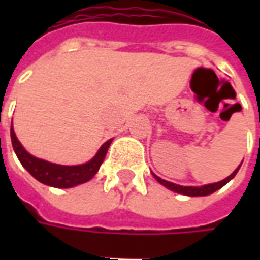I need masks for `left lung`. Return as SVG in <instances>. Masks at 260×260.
Returning a JSON list of instances; mask_svg holds the SVG:
<instances>
[{
	"label": "left lung",
	"instance_id": "8db88e82",
	"mask_svg": "<svg viewBox=\"0 0 260 260\" xmlns=\"http://www.w3.org/2000/svg\"><path fill=\"white\" fill-rule=\"evenodd\" d=\"M241 167V166H240ZM240 167L235 170L234 173L231 175H229L225 180L220 181V182H214V184H209V185H203V186H181V185H177V184H173V182H169V181L166 180H161L160 177L157 175H154V178L161 184V185L167 186L169 189L174 192H178V193H182V195H188V196H205V195H210L213 192H216L217 189H220L221 186H224L230 180H233L235 177V174L238 173V170Z\"/></svg>",
	"mask_w": 260,
	"mask_h": 260
}]
</instances>
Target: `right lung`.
I'll return each mask as SVG.
<instances>
[{"label": "right lung", "instance_id": "obj_1", "mask_svg": "<svg viewBox=\"0 0 260 260\" xmlns=\"http://www.w3.org/2000/svg\"><path fill=\"white\" fill-rule=\"evenodd\" d=\"M11 141H12L14 150L22 166L37 181H40L42 184H46V185L54 186V188H72V186L79 185L86 181L91 180L104 161L108 147L113 142L111 139L106 142L89 163L80 164V166H59V164L48 163L46 160L33 157L31 154L26 152L15 135L12 125H11Z\"/></svg>", "mask_w": 260, "mask_h": 260}]
</instances>
